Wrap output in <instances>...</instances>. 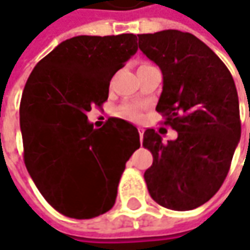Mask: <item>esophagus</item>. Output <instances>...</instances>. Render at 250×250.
Here are the masks:
<instances>
[{"label": "esophagus", "instance_id": "34e87169", "mask_svg": "<svg viewBox=\"0 0 250 250\" xmlns=\"http://www.w3.org/2000/svg\"><path fill=\"white\" fill-rule=\"evenodd\" d=\"M138 130H139V136H140V140L143 139V133H145V129L143 128H138Z\"/></svg>", "mask_w": 250, "mask_h": 250}]
</instances>
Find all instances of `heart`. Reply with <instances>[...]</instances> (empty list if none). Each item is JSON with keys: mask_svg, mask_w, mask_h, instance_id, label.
<instances>
[{"mask_svg": "<svg viewBox=\"0 0 250 250\" xmlns=\"http://www.w3.org/2000/svg\"><path fill=\"white\" fill-rule=\"evenodd\" d=\"M118 114L125 117V118H130V120H136L139 117V108L133 104H125L122 105L118 111Z\"/></svg>", "mask_w": 250, "mask_h": 250, "instance_id": "heart-1", "label": "heart"}]
</instances>
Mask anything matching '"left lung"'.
I'll return each mask as SVG.
<instances>
[{"label":"left lung","instance_id":"8db88e82","mask_svg":"<svg viewBox=\"0 0 250 250\" xmlns=\"http://www.w3.org/2000/svg\"><path fill=\"white\" fill-rule=\"evenodd\" d=\"M139 48L163 72L157 112L178 132L163 143L143 135L153 164L145 172L150 196L177 211L205 205L221 188L241 139L239 101L232 75L196 36L179 30L138 34Z\"/></svg>","mask_w":250,"mask_h":250}]
</instances>
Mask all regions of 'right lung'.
Masks as SVG:
<instances>
[{
	"label": "right lung",
	"instance_id": "right-lung-1",
	"mask_svg": "<svg viewBox=\"0 0 250 250\" xmlns=\"http://www.w3.org/2000/svg\"><path fill=\"white\" fill-rule=\"evenodd\" d=\"M138 51V36H76L34 66L21 100L23 160L43 197L61 214L84 220L114 206L139 132L108 118L100 129L87 112L108 99L111 78Z\"/></svg>",
	"mask_w": 250,
	"mask_h": 250
}]
</instances>
